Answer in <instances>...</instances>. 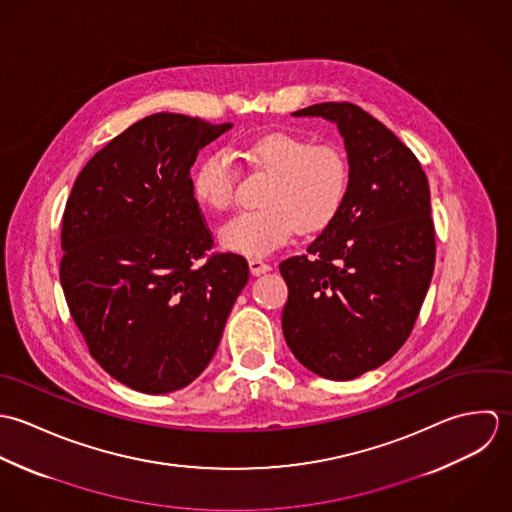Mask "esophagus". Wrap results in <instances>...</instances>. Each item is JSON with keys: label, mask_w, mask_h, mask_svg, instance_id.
<instances>
[{"label": "esophagus", "mask_w": 512, "mask_h": 512, "mask_svg": "<svg viewBox=\"0 0 512 512\" xmlns=\"http://www.w3.org/2000/svg\"><path fill=\"white\" fill-rule=\"evenodd\" d=\"M249 269L253 275H263V273L271 271V265L265 263L263 259H249Z\"/></svg>", "instance_id": "1"}]
</instances>
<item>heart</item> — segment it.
Segmentation results:
<instances>
[{"instance_id": "obj_1", "label": "heart", "mask_w": 512, "mask_h": 512, "mask_svg": "<svg viewBox=\"0 0 512 512\" xmlns=\"http://www.w3.org/2000/svg\"><path fill=\"white\" fill-rule=\"evenodd\" d=\"M243 156L255 168L273 174L261 196V209L239 213L219 229L221 247L251 259L285 245L299 229L316 233L342 209L350 164L334 144H314L289 132H271L245 144ZM237 168L227 150H211L192 176L194 196L213 211L233 205Z\"/></svg>"}]
</instances>
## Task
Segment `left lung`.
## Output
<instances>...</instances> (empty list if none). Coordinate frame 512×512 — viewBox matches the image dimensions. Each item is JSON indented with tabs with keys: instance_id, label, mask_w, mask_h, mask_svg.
I'll use <instances>...</instances> for the list:
<instances>
[{
	"instance_id": "left-lung-1",
	"label": "left lung",
	"mask_w": 512,
	"mask_h": 512,
	"mask_svg": "<svg viewBox=\"0 0 512 512\" xmlns=\"http://www.w3.org/2000/svg\"><path fill=\"white\" fill-rule=\"evenodd\" d=\"M293 116L336 122L350 186L307 253L279 265L289 287L283 334L310 372L352 380L404 346L427 295L435 265L429 184L408 146L360 106L312 104Z\"/></svg>"
}]
</instances>
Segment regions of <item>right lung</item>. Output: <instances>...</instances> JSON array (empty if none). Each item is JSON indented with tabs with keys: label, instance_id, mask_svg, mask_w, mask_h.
Listing matches in <instances>:
<instances>
[{
	"label": "right lung",
	"instance_id": "1",
	"mask_svg": "<svg viewBox=\"0 0 512 512\" xmlns=\"http://www.w3.org/2000/svg\"><path fill=\"white\" fill-rule=\"evenodd\" d=\"M229 128L146 116L87 162L65 205L59 277L71 316L104 372L136 392L192 384L247 285L241 255H207L213 235L190 178Z\"/></svg>",
	"mask_w": 512,
	"mask_h": 512
}]
</instances>
